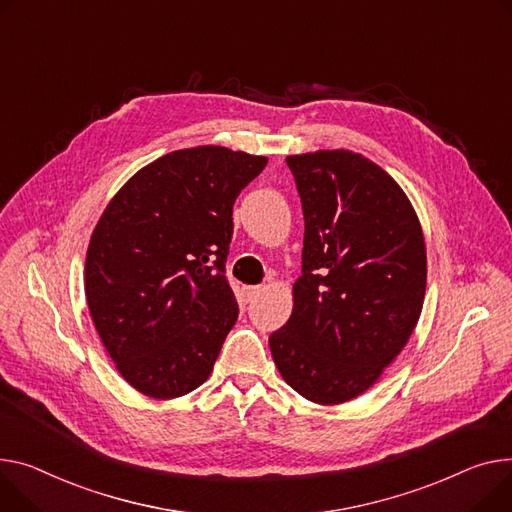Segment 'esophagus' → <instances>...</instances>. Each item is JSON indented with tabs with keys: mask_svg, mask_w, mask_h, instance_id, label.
I'll return each instance as SVG.
<instances>
[{
	"mask_svg": "<svg viewBox=\"0 0 512 512\" xmlns=\"http://www.w3.org/2000/svg\"><path fill=\"white\" fill-rule=\"evenodd\" d=\"M245 292H247L249 298H255V296H259L263 292V286H247Z\"/></svg>",
	"mask_w": 512,
	"mask_h": 512,
	"instance_id": "obj_1",
	"label": "esophagus"
}]
</instances>
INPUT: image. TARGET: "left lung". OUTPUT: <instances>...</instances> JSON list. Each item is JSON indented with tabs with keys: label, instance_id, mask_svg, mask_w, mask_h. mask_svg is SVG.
<instances>
[{
	"label": "left lung",
	"instance_id": "left-lung-1",
	"mask_svg": "<svg viewBox=\"0 0 512 512\" xmlns=\"http://www.w3.org/2000/svg\"><path fill=\"white\" fill-rule=\"evenodd\" d=\"M286 162L304 214L302 274L269 348L296 393L337 405L377 383L414 333L424 234L403 189L362 154L319 150Z\"/></svg>",
	"mask_w": 512,
	"mask_h": 512
}]
</instances>
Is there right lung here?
<instances>
[{"mask_svg": "<svg viewBox=\"0 0 512 512\" xmlns=\"http://www.w3.org/2000/svg\"><path fill=\"white\" fill-rule=\"evenodd\" d=\"M265 156L197 146L138 170L102 212L86 253L92 323L121 377L154 399L212 374L238 304L224 276L234 199Z\"/></svg>", "mask_w": 512, "mask_h": 512, "instance_id": "1", "label": "right lung"}]
</instances>
